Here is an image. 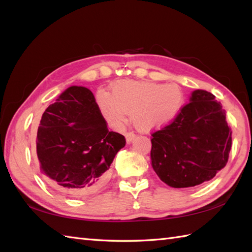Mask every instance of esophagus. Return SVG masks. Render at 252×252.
<instances>
[{"label":"esophagus","mask_w":252,"mask_h":252,"mask_svg":"<svg viewBox=\"0 0 252 252\" xmlns=\"http://www.w3.org/2000/svg\"><path fill=\"white\" fill-rule=\"evenodd\" d=\"M134 138H135V135L133 134V133H126V140L127 144H131L133 142V140H134Z\"/></svg>","instance_id":"34e87169"}]
</instances>
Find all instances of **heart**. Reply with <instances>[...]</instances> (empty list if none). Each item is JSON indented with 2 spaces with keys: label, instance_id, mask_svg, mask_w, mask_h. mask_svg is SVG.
I'll return each instance as SVG.
<instances>
[{
  "label": "heart",
  "instance_id": "1",
  "mask_svg": "<svg viewBox=\"0 0 252 252\" xmlns=\"http://www.w3.org/2000/svg\"><path fill=\"white\" fill-rule=\"evenodd\" d=\"M183 103V91L175 83L123 81L112 85L110 94L97 93L99 110L110 125L120 126L130 115L138 129L146 132L173 122Z\"/></svg>",
  "mask_w": 252,
  "mask_h": 252
}]
</instances>
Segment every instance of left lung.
I'll return each mask as SVG.
<instances>
[{"mask_svg":"<svg viewBox=\"0 0 252 252\" xmlns=\"http://www.w3.org/2000/svg\"><path fill=\"white\" fill-rule=\"evenodd\" d=\"M231 146L232 131L221 104L213 94L195 90L174 121L153 134L152 164L171 187L197 186L225 167Z\"/></svg>","mask_w":252,"mask_h":252,"instance_id":"1","label":"left lung"}]
</instances>
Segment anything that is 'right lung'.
<instances>
[{"mask_svg": "<svg viewBox=\"0 0 252 252\" xmlns=\"http://www.w3.org/2000/svg\"><path fill=\"white\" fill-rule=\"evenodd\" d=\"M35 143L47 183L68 196L82 197L104 186L126 138L109 132L88 88L71 85L42 115Z\"/></svg>", "mask_w": 252, "mask_h": 252, "instance_id": "add662e5", "label": "right lung"}]
</instances>
